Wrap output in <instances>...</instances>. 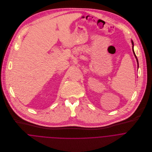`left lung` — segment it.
Returning <instances> with one entry per match:
<instances>
[{"mask_svg": "<svg viewBox=\"0 0 152 152\" xmlns=\"http://www.w3.org/2000/svg\"><path fill=\"white\" fill-rule=\"evenodd\" d=\"M131 42H132V50H133V54H134V56H135V57H136V61H137V66L139 67L138 60H137V57H136V54H135V53H134V50H133V46H134V43H133V41H132V40H131Z\"/></svg>", "mask_w": 152, "mask_h": 152, "instance_id": "obj_1", "label": "left lung"}]
</instances>
